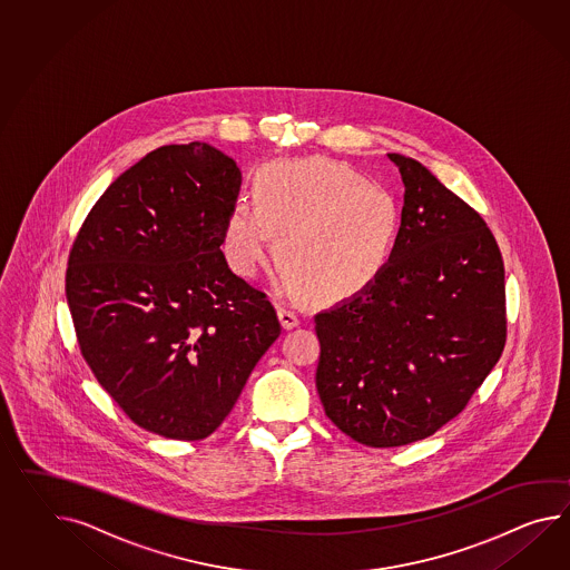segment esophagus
<instances>
[{
    "label": "esophagus",
    "instance_id": "obj_1",
    "mask_svg": "<svg viewBox=\"0 0 570 570\" xmlns=\"http://www.w3.org/2000/svg\"><path fill=\"white\" fill-rule=\"evenodd\" d=\"M278 317L284 330H292V327H296V325L301 323L298 313H296V311H292L288 306H278Z\"/></svg>",
    "mask_w": 570,
    "mask_h": 570
}]
</instances>
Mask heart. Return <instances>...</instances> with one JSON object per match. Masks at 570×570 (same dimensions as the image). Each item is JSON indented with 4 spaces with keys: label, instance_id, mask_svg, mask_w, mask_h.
Returning a JSON list of instances; mask_svg holds the SVG:
<instances>
[{
    "label": "heart",
    "instance_id": "heart-1",
    "mask_svg": "<svg viewBox=\"0 0 570 570\" xmlns=\"http://www.w3.org/2000/svg\"><path fill=\"white\" fill-rule=\"evenodd\" d=\"M253 203L236 202L223 230L226 264L259 274L274 250L288 278L335 298L361 291L387 264L400 209L379 183L325 158L279 160L257 170Z\"/></svg>",
    "mask_w": 570,
    "mask_h": 570
}]
</instances>
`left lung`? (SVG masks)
<instances>
[{
	"label": "left lung",
	"instance_id": "1",
	"mask_svg": "<svg viewBox=\"0 0 570 570\" xmlns=\"http://www.w3.org/2000/svg\"><path fill=\"white\" fill-rule=\"evenodd\" d=\"M402 173V226L385 267L315 315L325 416L356 443H416L459 416L507 342L504 264L484 218L431 170Z\"/></svg>",
	"mask_w": 570,
	"mask_h": 570
}]
</instances>
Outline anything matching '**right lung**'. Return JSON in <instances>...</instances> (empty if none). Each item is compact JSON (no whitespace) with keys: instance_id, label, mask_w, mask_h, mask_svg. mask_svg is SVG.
Masks as SVG:
<instances>
[{"instance_id":"obj_1","label":"right lung","mask_w":570,"mask_h":570,"mask_svg":"<svg viewBox=\"0 0 570 570\" xmlns=\"http://www.w3.org/2000/svg\"><path fill=\"white\" fill-rule=\"evenodd\" d=\"M240 173L208 144L146 154L73 238L66 296L83 361L144 431L202 441L276 342V308L220 250Z\"/></svg>"}]
</instances>
